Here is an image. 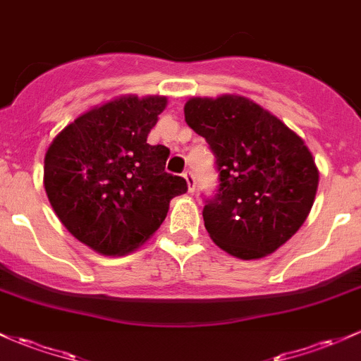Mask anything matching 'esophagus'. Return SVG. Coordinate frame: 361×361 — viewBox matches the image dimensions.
<instances>
[{
  "label": "esophagus",
  "instance_id": "1",
  "mask_svg": "<svg viewBox=\"0 0 361 361\" xmlns=\"http://www.w3.org/2000/svg\"><path fill=\"white\" fill-rule=\"evenodd\" d=\"M184 179H185V182H188L189 192L195 191V189H196V180H195V176H192V172L185 170V172H184Z\"/></svg>",
  "mask_w": 361,
  "mask_h": 361
}]
</instances>
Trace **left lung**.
<instances>
[{"mask_svg":"<svg viewBox=\"0 0 361 361\" xmlns=\"http://www.w3.org/2000/svg\"><path fill=\"white\" fill-rule=\"evenodd\" d=\"M184 117L207 139L220 173L219 192L203 210L212 241L239 259L277 251L315 201L312 151L281 118L239 94L189 98Z\"/></svg>","mask_w":361,"mask_h":361,"instance_id":"1","label":"left lung"}]
</instances>
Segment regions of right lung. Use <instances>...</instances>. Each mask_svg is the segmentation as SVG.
Masks as SVG:
<instances>
[{
  "instance_id": "add662e5",
  "label": "right lung",
  "mask_w": 361,
  "mask_h": 361,
  "mask_svg": "<svg viewBox=\"0 0 361 361\" xmlns=\"http://www.w3.org/2000/svg\"><path fill=\"white\" fill-rule=\"evenodd\" d=\"M166 96L123 94L84 111L55 135L44 154L46 195L60 222L104 257L145 244L188 191L165 172L170 149L148 145Z\"/></svg>"
}]
</instances>
